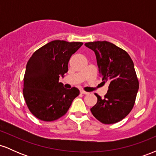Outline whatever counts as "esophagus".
Instances as JSON below:
<instances>
[{"instance_id":"obj_1","label":"esophagus","mask_w":156,"mask_h":156,"mask_svg":"<svg viewBox=\"0 0 156 156\" xmlns=\"http://www.w3.org/2000/svg\"><path fill=\"white\" fill-rule=\"evenodd\" d=\"M80 93H81V94H89L88 92H86V91L83 90V89H81V90H80Z\"/></svg>"}]
</instances>
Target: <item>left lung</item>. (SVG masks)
Instances as JSON below:
<instances>
[{
  "label": "left lung",
  "mask_w": 156,
  "mask_h": 156,
  "mask_svg": "<svg viewBox=\"0 0 156 156\" xmlns=\"http://www.w3.org/2000/svg\"><path fill=\"white\" fill-rule=\"evenodd\" d=\"M94 52L103 83H109L104 98L95 94L98 102L91 112L103 124L121 121L131 112L139 89V80L133 61L122 48L107 41L85 43Z\"/></svg>",
  "instance_id": "obj_1"
}]
</instances>
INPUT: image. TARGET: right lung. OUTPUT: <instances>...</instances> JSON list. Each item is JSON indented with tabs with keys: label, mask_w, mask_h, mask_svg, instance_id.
<instances>
[{
	"label": "right lung",
	"mask_w": 156,
	"mask_h": 156,
	"mask_svg": "<svg viewBox=\"0 0 156 156\" xmlns=\"http://www.w3.org/2000/svg\"><path fill=\"white\" fill-rule=\"evenodd\" d=\"M83 42L54 40L37 50L26 64L23 97L34 117L52 122L63 117L80 92L76 87L64 88L59 76L68 71L71 55Z\"/></svg>",
	"instance_id": "right-lung-1"
}]
</instances>
